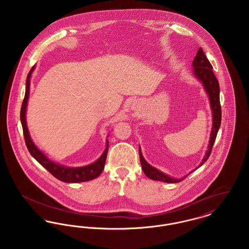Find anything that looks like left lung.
I'll use <instances>...</instances> for the list:
<instances>
[{
	"instance_id": "1",
	"label": "left lung",
	"mask_w": 249,
	"mask_h": 249,
	"mask_svg": "<svg viewBox=\"0 0 249 249\" xmlns=\"http://www.w3.org/2000/svg\"><path fill=\"white\" fill-rule=\"evenodd\" d=\"M192 66H193V74L201 81L206 93L208 94L211 110H212V114H213V125H212V130H211V134H210L208 150L206 151V153L201 160V164L199 165V167H201L208 160L209 156L211 154L213 142L216 138L217 131L219 130V127L221 124V106H220V101H219V84H218L216 77L213 74V67H212L210 61L204 55L201 48H199V50L196 54V57L192 62ZM139 156H140V161H141V165H142V171H143L144 175L147 178H150L152 180H156V181L166 182V183H178V182H181L182 180H184L194 171L193 170L188 176L183 177L182 178L178 179V178H171V177L165 175L164 173L159 171L153 166L148 164L142 157L140 147H139Z\"/></svg>"
}]
</instances>
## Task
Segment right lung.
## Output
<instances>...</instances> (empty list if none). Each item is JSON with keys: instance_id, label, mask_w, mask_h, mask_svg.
Instances as JSON below:
<instances>
[{"instance_id": "obj_1", "label": "right lung", "mask_w": 249, "mask_h": 249, "mask_svg": "<svg viewBox=\"0 0 249 249\" xmlns=\"http://www.w3.org/2000/svg\"><path fill=\"white\" fill-rule=\"evenodd\" d=\"M36 65L31 69L27 76L26 80V91H25V96H24L23 103L21 106V110H20V120H21V125L23 129L24 139L27 145V148L31 155L36 159V160L46 168L48 172L57 179H59L62 182L66 183H78V182H86L92 180L94 178H97L103 172L106 160H107V152H108V140L107 141V147L104 151L102 156L94 161L93 163L89 165L83 166V167H67V166L60 165L51 160H49L46 155L44 154L40 149L33 142L29 130L27 127L26 123V108H27V104H28V99H29V94H30V80H31V75L32 72L35 70Z\"/></svg>"}]
</instances>
